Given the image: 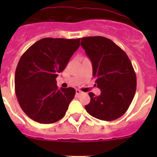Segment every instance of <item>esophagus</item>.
Returning a JSON list of instances; mask_svg holds the SVG:
<instances>
[{"label":"esophagus","mask_w":157,"mask_h":157,"mask_svg":"<svg viewBox=\"0 0 157 157\" xmlns=\"http://www.w3.org/2000/svg\"><path fill=\"white\" fill-rule=\"evenodd\" d=\"M82 94V92H81L80 90H76V95H80V94Z\"/></svg>","instance_id":"esophagus-1"}]
</instances>
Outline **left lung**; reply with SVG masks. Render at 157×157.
<instances>
[{
  "mask_svg": "<svg viewBox=\"0 0 157 157\" xmlns=\"http://www.w3.org/2000/svg\"><path fill=\"white\" fill-rule=\"evenodd\" d=\"M81 45L93 67L100 95L89 93L86 112L102 121H114L125 113L135 94L137 79L129 57L112 40L103 36L81 38Z\"/></svg>",
  "mask_w": 157,
  "mask_h": 157,
  "instance_id": "8db88e82",
  "label": "left lung"
}]
</instances>
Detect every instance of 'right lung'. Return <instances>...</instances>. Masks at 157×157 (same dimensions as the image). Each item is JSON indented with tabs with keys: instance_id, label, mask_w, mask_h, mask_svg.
I'll return each instance as SVG.
<instances>
[{
	"instance_id": "right-lung-1",
	"label": "right lung",
	"mask_w": 157,
	"mask_h": 157,
	"mask_svg": "<svg viewBox=\"0 0 157 157\" xmlns=\"http://www.w3.org/2000/svg\"><path fill=\"white\" fill-rule=\"evenodd\" d=\"M78 39L43 38L26 50L14 76L18 103L31 119L51 124L63 117L76 90L58 89L56 78L80 46Z\"/></svg>"
}]
</instances>
